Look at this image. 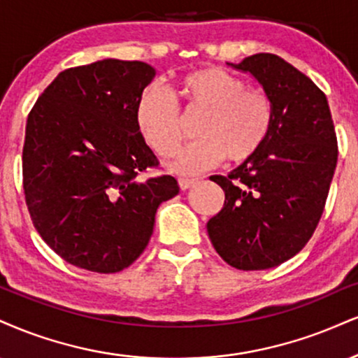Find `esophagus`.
I'll use <instances>...</instances> for the list:
<instances>
[{"mask_svg": "<svg viewBox=\"0 0 358 358\" xmlns=\"http://www.w3.org/2000/svg\"><path fill=\"white\" fill-rule=\"evenodd\" d=\"M196 183H198L196 178H180L178 180V185H180V188H182V190H188V188L195 187Z\"/></svg>", "mask_w": 358, "mask_h": 358, "instance_id": "obj_1", "label": "esophagus"}]
</instances>
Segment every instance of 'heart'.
Wrapping results in <instances>:
<instances>
[{"label":"heart","instance_id":"heart-1","mask_svg":"<svg viewBox=\"0 0 358 358\" xmlns=\"http://www.w3.org/2000/svg\"><path fill=\"white\" fill-rule=\"evenodd\" d=\"M175 96L185 110L203 111L196 141L185 146L171 163L180 175H195L227 158L243 162L260 148L272 124V105L262 88L245 86L234 73L218 66L200 68L176 81ZM135 120L145 141L162 157H171L183 131L173 98L152 85L136 103Z\"/></svg>","mask_w":358,"mask_h":358}]
</instances>
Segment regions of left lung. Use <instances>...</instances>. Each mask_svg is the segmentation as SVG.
I'll return each mask as SVG.
<instances>
[{"label":"left lung","mask_w":358,"mask_h":358,"mask_svg":"<svg viewBox=\"0 0 358 358\" xmlns=\"http://www.w3.org/2000/svg\"><path fill=\"white\" fill-rule=\"evenodd\" d=\"M248 73L272 105L260 148L228 176L220 213L206 223L215 250L238 270L273 268L305 247L324 212L337 166L329 101L308 76L272 53L227 63Z\"/></svg>","instance_id":"obj_1"}]
</instances>
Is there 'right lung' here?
<instances>
[{"label": "right lung", "instance_id": "add662e5", "mask_svg": "<svg viewBox=\"0 0 358 358\" xmlns=\"http://www.w3.org/2000/svg\"><path fill=\"white\" fill-rule=\"evenodd\" d=\"M157 75L106 58L59 73L34 103L23 146V188L34 228L68 264L96 273L130 266L150 242L170 175L140 180L158 160L135 120Z\"/></svg>", "mask_w": 358, "mask_h": 358}]
</instances>
